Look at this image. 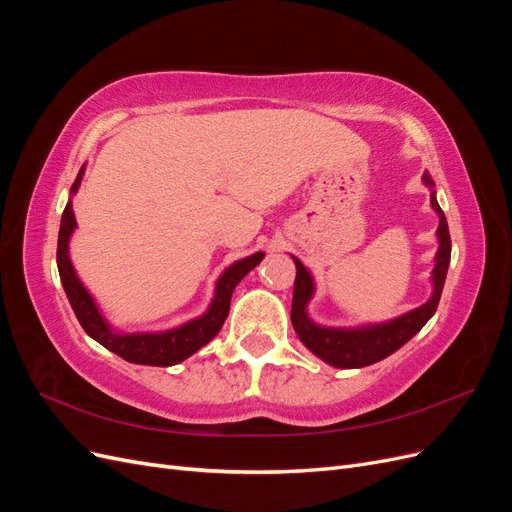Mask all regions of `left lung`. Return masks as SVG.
<instances>
[{
    "instance_id": "obj_1",
    "label": "left lung",
    "mask_w": 512,
    "mask_h": 512,
    "mask_svg": "<svg viewBox=\"0 0 512 512\" xmlns=\"http://www.w3.org/2000/svg\"><path fill=\"white\" fill-rule=\"evenodd\" d=\"M423 181L433 188V179L425 173ZM431 207L436 209L440 215V226H438V239L440 247L436 254V269H433V294L431 299L412 309V312L399 316L391 322L374 324V327H361V329H327L318 327L312 320H309L305 305L312 299L314 294V282L312 275L303 267L299 258H294V265H297V277H294V292H292V309H290V320L292 327L297 331L301 342L312 350L322 361H327L333 367L342 369H356V367H367L371 363H378L386 356L399 350L406 342L425 327V322L436 314L442 288L446 280L448 262H451V235H448V224L444 218V211L440 209L436 192H431Z\"/></svg>"
}]
</instances>
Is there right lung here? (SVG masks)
I'll list each match as a JSON object with an SVG mask.
<instances>
[{
  "label": "right lung",
  "instance_id": "1",
  "mask_svg": "<svg viewBox=\"0 0 512 512\" xmlns=\"http://www.w3.org/2000/svg\"><path fill=\"white\" fill-rule=\"evenodd\" d=\"M83 170L85 168H81L79 177H76L72 183V190H70L72 194H76V190H79ZM74 226H76L74 211H72V203L68 200L64 215H61L59 239H57V269H59L61 284H64V290H66V297L74 309L76 318H79L81 327L89 337H94L98 344L119 354L121 359H126L128 363H138V365H156V367L177 365L183 359L192 356L196 350L203 348L205 344H209L211 339L220 333L222 324L230 312L232 290H235V286L258 265L262 256H265L262 252H258L243 260H237L235 265H230L222 273L218 286H215V297L205 316H200L188 324H183V327L166 331V333L117 335L104 322L94 299H91V294L85 290V286L74 273V267L68 256V241Z\"/></svg>",
  "mask_w": 512,
  "mask_h": 512
}]
</instances>
